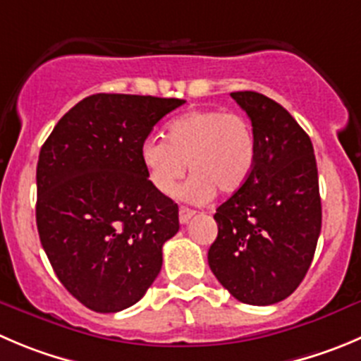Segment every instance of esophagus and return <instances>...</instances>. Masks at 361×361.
<instances>
[{"label": "esophagus", "instance_id": "esophagus-1", "mask_svg": "<svg viewBox=\"0 0 361 361\" xmlns=\"http://www.w3.org/2000/svg\"><path fill=\"white\" fill-rule=\"evenodd\" d=\"M195 214H197V211H193V209L180 207V209H178V221L183 223V225H186V223L190 221V219L193 218Z\"/></svg>", "mask_w": 361, "mask_h": 361}]
</instances>
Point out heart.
<instances>
[{
	"mask_svg": "<svg viewBox=\"0 0 361 361\" xmlns=\"http://www.w3.org/2000/svg\"><path fill=\"white\" fill-rule=\"evenodd\" d=\"M140 161L150 186L164 197L177 191L190 168L183 198L204 204L214 197L234 195L248 183L257 163V136L252 122L239 113L198 109L173 118L166 138L147 136Z\"/></svg>",
	"mask_w": 361,
	"mask_h": 361,
	"instance_id": "1",
	"label": "heart"
}]
</instances>
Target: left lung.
<instances>
[{"mask_svg":"<svg viewBox=\"0 0 361 361\" xmlns=\"http://www.w3.org/2000/svg\"><path fill=\"white\" fill-rule=\"evenodd\" d=\"M232 99L252 120L257 163L248 183L216 209L209 267L235 300L273 305L298 289L321 234L317 163L289 111L257 92Z\"/></svg>","mask_w":361,"mask_h":361,"instance_id":"1","label":"left lung"}]
</instances>
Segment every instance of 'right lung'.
Returning <instances> with one entry per match:
<instances>
[{"mask_svg": "<svg viewBox=\"0 0 361 361\" xmlns=\"http://www.w3.org/2000/svg\"><path fill=\"white\" fill-rule=\"evenodd\" d=\"M183 99L95 94L68 109L40 149L37 228L65 289L101 314L138 303L178 232V207L159 195L140 145Z\"/></svg>", "mask_w": 361, "mask_h": 361, "instance_id": "right-lung-1", "label": "right lung"}]
</instances>
